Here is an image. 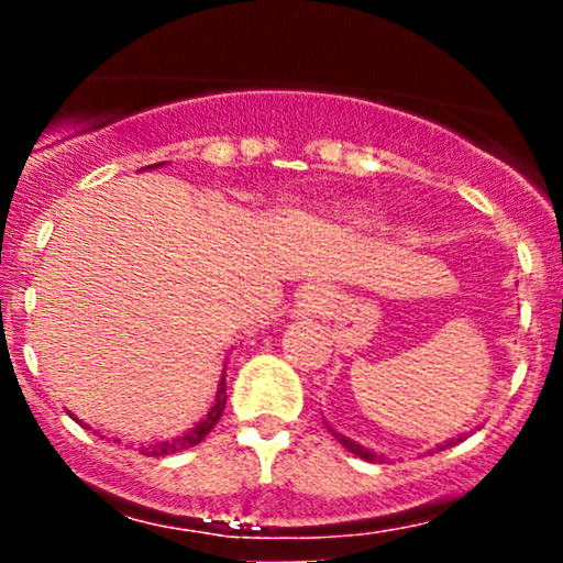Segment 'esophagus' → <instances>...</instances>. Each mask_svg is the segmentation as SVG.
I'll return each mask as SVG.
<instances>
[{"label": "esophagus", "instance_id": "34e87169", "mask_svg": "<svg viewBox=\"0 0 563 563\" xmlns=\"http://www.w3.org/2000/svg\"><path fill=\"white\" fill-rule=\"evenodd\" d=\"M328 303V294L322 286H303L299 299H296L294 312L303 318V314H320Z\"/></svg>", "mask_w": 563, "mask_h": 563}]
</instances>
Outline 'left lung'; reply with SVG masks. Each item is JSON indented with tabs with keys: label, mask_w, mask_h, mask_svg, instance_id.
<instances>
[{
	"label": "left lung",
	"mask_w": 563,
	"mask_h": 563,
	"mask_svg": "<svg viewBox=\"0 0 563 563\" xmlns=\"http://www.w3.org/2000/svg\"><path fill=\"white\" fill-rule=\"evenodd\" d=\"M333 437L339 439L341 444H344V448L349 450V452H354V455H360L363 457V461H367V463H376V461H384V455H376V452H371V450H365L363 444H357V442H352V439H346V437H341V434H335L333 431ZM455 442H463V437H457V439H450L448 444H439V450H448L450 444H455Z\"/></svg>",
	"instance_id": "obj_1"
}]
</instances>
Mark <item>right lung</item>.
Segmentation results:
<instances>
[{
	"label": "right lung",
	"mask_w": 563,
	"mask_h": 563,
	"mask_svg": "<svg viewBox=\"0 0 563 563\" xmlns=\"http://www.w3.org/2000/svg\"><path fill=\"white\" fill-rule=\"evenodd\" d=\"M153 166H158V164H153ZM224 405H228V386H224V378H222V386H219L214 407H211L209 416H206L203 421L196 426V429L187 431V434H183V437L172 439V442H156V444H151V448H140V452L147 457H161V455H172V452H179L187 448H196L198 442H203V439L211 434V429H214L219 418H222Z\"/></svg>",
	"instance_id": "1"
}]
</instances>
